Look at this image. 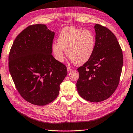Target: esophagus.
<instances>
[{"mask_svg": "<svg viewBox=\"0 0 133 133\" xmlns=\"http://www.w3.org/2000/svg\"><path fill=\"white\" fill-rule=\"evenodd\" d=\"M72 69L71 68H70V67H67V72H68V73H70V72L72 71Z\"/></svg>", "mask_w": 133, "mask_h": 133, "instance_id": "1", "label": "esophagus"}]
</instances>
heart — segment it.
<instances>
[{"instance_id":"b5f03b06","label":"heart","mask_w":133,"mask_h":133,"mask_svg":"<svg viewBox=\"0 0 133 133\" xmlns=\"http://www.w3.org/2000/svg\"><path fill=\"white\" fill-rule=\"evenodd\" d=\"M57 42L51 46L56 60L63 62L66 51L68 57L76 64L82 65L93 55L96 46V37L90 30L73 26L66 27L60 31Z\"/></svg>"}]
</instances>
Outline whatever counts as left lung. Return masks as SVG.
Instances as JSON below:
<instances>
[{
	"label": "left lung",
	"instance_id": "1",
	"mask_svg": "<svg viewBox=\"0 0 133 133\" xmlns=\"http://www.w3.org/2000/svg\"><path fill=\"white\" fill-rule=\"evenodd\" d=\"M96 46L90 58L78 67L76 83L79 95L98 103L109 98L117 87L123 64V52L116 37L109 29L94 26Z\"/></svg>",
	"mask_w": 133,
	"mask_h": 133
}]
</instances>
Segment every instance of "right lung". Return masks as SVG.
Returning a JSON list of instances; mask_svg holds the SVG:
<instances>
[{
    "label": "right lung",
    "mask_w": 133,
    "mask_h": 133,
    "mask_svg": "<svg viewBox=\"0 0 133 133\" xmlns=\"http://www.w3.org/2000/svg\"><path fill=\"white\" fill-rule=\"evenodd\" d=\"M55 32L45 24H33L16 38L9 56V69L19 94L37 105L52 102L67 75L66 66L51 55Z\"/></svg>",
    "instance_id": "obj_1"
}]
</instances>
